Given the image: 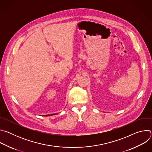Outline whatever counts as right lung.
<instances>
[{"instance_id": "add662e5", "label": "right lung", "mask_w": 152, "mask_h": 152, "mask_svg": "<svg viewBox=\"0 0 152 152\" xmlns=\"http://www.w3.org/2000/svg\"><path fill=\"white\" fill-rule=\"evenodd\" d=\"M54 115V114H50V115H47L46 116H48V115Z\"/></svg>"}]
</instances>
